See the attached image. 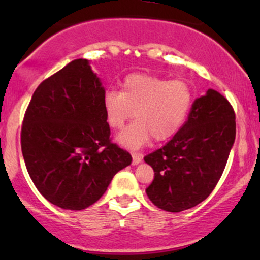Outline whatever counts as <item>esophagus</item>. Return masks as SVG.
Here are the masks:
<instances>
[{"label": "esophagus", "mask_w": 260, "mask_h": 260, "mask_svg": "<svg viewBox=\"0 0 260 260\" xmlns=\"http://www.w3.org/2000/svg\"><path fill=\"white\" fill-rule=\"evenodd\" d=\"M132 157H133V161H132L133 165H138L140 161H142V155H140V154L133 153L132 154Z\"/></svg>", "instance_id": "34e87169"}]
</instances>
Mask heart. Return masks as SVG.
<instances>
[{"label":"heart","instance_id":"b5f03b06","mask_svg":"<svg viewBox=\"0 0 260 260\" xmlns=\"http://www.w3.org/2000/svg\"><path fill=\"white\" fill-rule=\"evenodd\" d=\"M193 101V92L184 80H169L145 73H133L122 82V90H109L104 96V110L109 124L121 129L133 117L128 129L117 137L124 147H142L153 137L164 142L180 129Z\"/></svg>","mask_w":260,"mask_h":260}]
</instances>
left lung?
I'll return each mask as SVG.
<instances>
[{
    "instance_id": "8db88e82",
    "label": "left lung",
    "mask_w": 260,
    "mask_h": 260,
    "mask_svg": "<svg viewBox=\"0 0 260 260\" xmlns=\"http://www.w3.org/2000/svg\"><path fill=\"white\" fill-rule=\"evenodd\" d=\"M235 120L234 107L216 90L196 99L174 138L144 157L155 172L145 189L154 205L180 213L208 198L235 143Z\"/></svg>"
}]
</instances>
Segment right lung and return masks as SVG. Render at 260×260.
I'll return each instance as SVG.
<instances>
[{"mask_svg":"<svg viewBox=\"0 0 260 260\" xmlns=\"http://www.w3.org/2000/svg\"><path fill=\"white\" fill-rule=\"evenodd\" d=\"M105 89L79 58L40 83L26 109L20 145L26 170L52 204L82 210L106 192L132 156L110 138Z\"/></svg>","mask_w":260,"mask_h":260,"instance_id":"1","label":"right lung"}]
</instances>
